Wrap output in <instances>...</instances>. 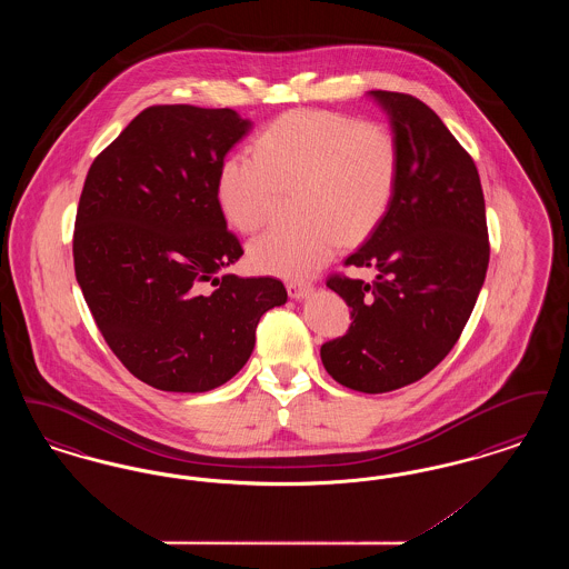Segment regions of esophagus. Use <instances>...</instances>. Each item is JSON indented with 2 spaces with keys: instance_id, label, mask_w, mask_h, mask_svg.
<instances>
[{
  "instance_id": "34e87169",
  "label": "esophagus",
  "mask_w": 569,
  "mask_h": 569,
  "mask_svg": "<svg viewBox=\"0 0 569 569\" xmlns=\"http://www.w3.org/2000/svg\"><path fill=\"white\" fill-rule=\"evenodd\" d=\"M286 288H288L290 298H297V300H302V298H307L313 292L311 283H300V281H290Z\"/></svg>"
}]
</instances>
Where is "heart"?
<instances>
[{
    "label": "heart",
    "instance_id": "b5f03b06",
    "mask_svg": "<svg viewBox=\"0 0 569 569\" xmlns=\"http://www.w3.org/2000/svg\"><path fill=\"white\" fill-rule=\"evenodd\" d=\"M256 156L230 153L217 202L241 232L269 223L286 191L300 190L297 228H272L249 244L253 269L305 279L343 241H362L388 213L401 170L390 128L328 110H290L256 138Z\"/></svg>",
    "mask_w": 569,
    "mask_h": 569
}]
</instances>
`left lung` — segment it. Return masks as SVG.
Returning <instances> with one entry per match:
<instances>
[{
    "label": "left lung",
    "mask_w": 569,
    "mask_h": 569,
    "mask_svg": "<svg viewBox=\"0 0 569 569\" xmlns=\"http://www.w3.org/2000/svg\"><path fill=\"white\" fill-rule=\"evenodd\" d=\"M399 140L388 213L343 262L376 267L371 286L335 272L326 286L352 309L343 337L320 350L328 376L367 395L431 373L459 341L487 277V209L478 168L425 102L371 91Z\"/></svg>",
    "instance_id": "8db88e82"
}]
</instances>
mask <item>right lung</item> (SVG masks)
I'll return each mask as SVG.
<instances>
[{
	"mask_svg": "<svg viewBox=\"0 0 569 569\" xmlns=\"http://www.w3.org/2000/svg\"><path fill=\"white\" fill-rule=\"evenodd\" d=\"M249 126L232 109L149 107L87 172L77 281L112 353L158 390L207 392L234 378L260 318L288 300L274 277H216L243 256L217 172Z\"/></svg>",
	"mask_w": 569,
	"mask_h": 569,
	"instance_id": "add662e5",
	"label": "right lung"
}]
</instances>
